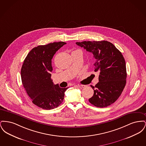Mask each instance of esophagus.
Returning <instances> with one entry per match:
<instances>
[{
	"instance_id": "34e87169",
	"label": "esophagus",
	"mask_w": 146,
	"mask_h": 146,
	"mask_svg": "<svg viewBox=\"0 0 146 146\" xmlns=\"http://www.w3.org/2000/svg\"><path fill=\"white\" fill-rule=\"evenodd\" d=\"M78 86L79 88H81V89H83V88H84L85 87H86V86L84 85H78Z\"/></svg>"
}]
</instances>
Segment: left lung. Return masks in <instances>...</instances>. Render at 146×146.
I'll return each mask as SVG.
<instances>
[{"mask_svg": "<svg viewBox=\"0 0 146 146\" xmlns=\"http://www.w3.org/2000/svg\"><path fill=\"white\" fill-rule=\"evenodd\" d=\"M76 45L91 52L96 59L95 71L100 72L99 82L89 101L104 108L115 102L125 88L127 76L125 61L121 52L108 41L76 42Z\"/></svg>", "mask_w": 146, "mask_h": 146, "instance_id": "left-lung-1", "label": "left lung"}]
</instances>
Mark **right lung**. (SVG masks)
Masks as SVG:
<instances>
[{
    "instance_id": "obj_1",
    "label": "right lung",
    "mask_w": 146,
    "mask_h": 146,
    "mask_svg": "<svg viewBox=\"0 0 146 146\" xmlns=\"http://www.w3.org/2000/svg\"><path fill=\"white\" fill-rule=\"evenodd\" d=\"M64 44L63 42H54L35 47L28 53L21 68L24 88L32 102L44 110H52L61 104L68 88L55 85L51 78V60Z\"/></svg>"
}]
</instances>
